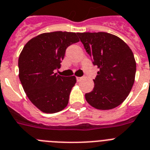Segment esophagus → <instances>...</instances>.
Instances as JSON below:
<instances>
[{"label":"esophagus","mask_w":150,"mask_h":150,"mask_svg":"<svg viewBox=\"0 0 150 150\" xmlns=\"http://www.w3.org/2000/svg\"><path fill=\"white\" fill-rule=\"evenodd\" d=\"M81 79H82V78H81V77H77V78H76V80H77L78 82H79V81H81Z\"/></svg>","instance_id":"obj_1"}]
</instances>
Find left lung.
I'll list each match as a JSON object with an SVG mask.
<instances>
[{"instance_id":"obj_1","label":"left lung","mask_w":150,"mask_h":150,"mask_svg":"<svg viewBox=\"0 0 150 150\" xmlns=\"http://www.w3.org/2000/svg\"><path fill=\"white\" fill-rule=\"evenodd\" d=\"M77 34L93 65L100 69L94 79L93 91L85 94V99L99 110L119 106L134 83L137 65L133 52L121 39L108 33Z\"/></svg>"}]
</instances>
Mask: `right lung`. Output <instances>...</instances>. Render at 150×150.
I'll return each instance as SVG.
<instances>
[{
    "label": "right lung",
    "instance_id": "right-lung-1",
    "mask_svg": "<svg viewBox=\"0 0 150 150\" xmlns=\"http://www.w3.org/2000/svg\"><path fill=\"white\" fill-rule=\"evenodd\" d=\"M77 35L62 31L42 33L31 39L21 52L19 78L28 98L41 111L52 114L67 106L76 79L55 71L60 68L66 49L79 41Z\"/></svg>",
    "mask_w": 150,
    "mask_h": 150
}]
</instances>
